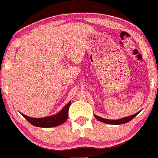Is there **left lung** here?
Instances as JSON below:
<instances>
[{"mask_svg": "<svg viewBox=\"0 0 158 158\" xmlns=\"http://www.w3.org/2000/svg\"><path fill=\"white\" fill-rule=\"evenodd\" d=\"M139 112H138L133 115L129 116V117H124V118H123V119H117V120H112V119H103V118H101V117H98V116H96V115H94V116H95V117L98 119V120L100 122H102V123H104L106 124H110V125H120V124L126 123H127V122L131 121V119H133V118H134L135 116H136L137 114H139Z\"/></svg>", "mask_w": 158, "mask_h": 158, "instance_id": "left-lung-1", "label": "left lung"}]
</instances>
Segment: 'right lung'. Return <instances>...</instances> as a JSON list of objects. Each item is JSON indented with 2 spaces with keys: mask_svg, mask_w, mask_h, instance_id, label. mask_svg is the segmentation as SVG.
<instances>
[{
  "mask_svg": "<svg viewBox=\"0 0 158 158\" xmlns=\"http://www.w3.org/2000/svg\"><path fill=\"white\" fill-rule=\"evenodd\" d=\"M70 105H71V101H69V103L58 114L51 116V117H44V118H33V117H30L26 115H24L22 113L21 114L31 125H34V126L40 127H55L57 126V125H61V124H63L64 122L66 121L68 117H69V110Z\"/></svg>",
  "mask_w": 158,
  "mask_h": 158,
  "instance_id": "obj_1",
  "label": "right lung"
}]
</instances>
